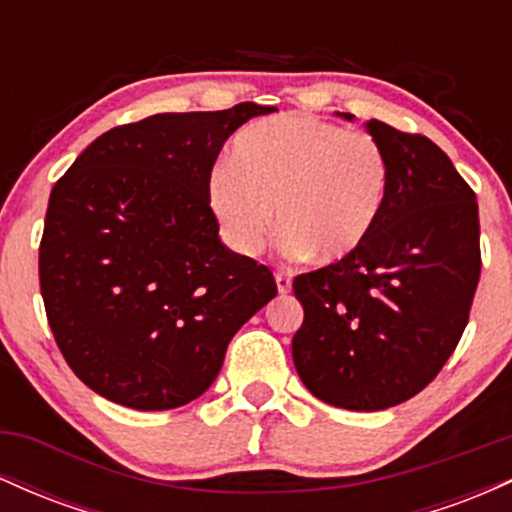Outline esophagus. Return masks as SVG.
<instances>
[{
	"instance_id": "obj_1",
	"label": "esophagus",
	"mask_w": 512,
	"mask_h": 512,
	"mask_svg": "<svg viewBox=\"0 0 512 512\" xmlns=\"http://www.w3.org/2000/svg\"><path fill=\"white\" fill-rule=\"evenodd\" d=\"M274 279H276V289H279V293H289L291 291V276L289 274L276 272Z\"/></svg>"
}]
</instances>
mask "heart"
Here are the masks:
<instances>
[{
    "label": "heart",
    "instance_id": "heart-1",
    "mask_svg": "<svg viewBox=\"0 0 512 512\" xmlns=\"http://www.w3.org/2000/svg\"><path fill=\"white\" fill-rule=\"evenodd\" d=\"M387 180L385 151L370 134L289 113L238 134L231 163L211 168L207 199L238 255L264 248L274 209L286 255L337 264L354 257L378 226Z\"/></svg>",
    "mask_w": 512,
    "mask_h": 512
}]
</instances>
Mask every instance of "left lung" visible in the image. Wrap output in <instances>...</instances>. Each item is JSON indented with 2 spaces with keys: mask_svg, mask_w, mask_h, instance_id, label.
<instances>
[{
  "mask_svg": "<svg viewBox=\"0 0 512 512\" xmlns=\"http://www.w3.org/2000/svg\"><path fill=\"white\" fill-rule=\"evenodd\" d=\"M366 132L390 168L378 226L354 257L293 279L298 375L317 399L351 411L395 407L436 378L481 274L477 195L445 151L380 120Z\"/></svg>",
  "mask_w": 512,
  "mask_h": 512,
  "instance_id": "obj_1",
  "label": "left lung"
}]
</instances>
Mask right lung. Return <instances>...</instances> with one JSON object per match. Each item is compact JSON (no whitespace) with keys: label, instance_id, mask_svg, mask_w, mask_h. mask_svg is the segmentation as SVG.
<instances>
[{"label":"right lung","instance_id":"add662e5","mask_svg":"<svg viewBox=\"0 0 512 512\" xmlns=\"http://www.w3.org/2000/svg\"><path fill=\"white\" fill-rule=\"evenodd\" d=\"M267 113L238 103L113 127L52 187L40 293L64 361L101 397L139 411L192 402L276 296L264 264L221 243L207 199L223 142Z\"/></svg>","mask_w":512,"mask_h":512}]
</instances>
